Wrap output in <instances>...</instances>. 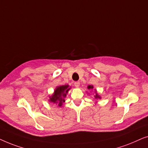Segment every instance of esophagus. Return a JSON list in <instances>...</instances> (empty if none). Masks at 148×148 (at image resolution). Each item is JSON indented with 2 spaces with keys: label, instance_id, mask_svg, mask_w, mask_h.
I'll use <instances>...</instances> for the list:
<instances>
[{
  "label": "esophagus",
  "instance_id": "1",
  "mask_svg": "<svg viewBox=\"0 0 148 148\" xmlns=\"http://www.w3.org/2000/svg\"><path fill=\"white\" fill-rule=\"evenodd\" d=\"M74 85H75V86L76 87V88H79V86H80V83L79 82H75L74 83Z\"/></svg>",
  "mask_w": 148,
  "mask_h": 148
}]
</instances>
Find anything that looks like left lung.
Returning <instances> with one entry per match:
<instances>
[{
    "instance_id": "8db88e82",
    "label": "left lung",
    "mask_w": 148,
    "mask_h": 148,
    "mask_svg": "<svg viewBox=\"0 0 148 148\" xmlns=\"http://www.w3.org/2000/svg\"><path fill=\"white\" fill-rule=\"evenodd\" d=\"M88 89H93V86H88ZM95 98H100V97L98 96L97 94H96V96H95Z\"/></svg>"
}]
</instances>
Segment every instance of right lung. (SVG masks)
<instances>
[{
    "instance_id": "obj_1",
    "label": "right lung",
    "mask_w": 148,
    "mask_h": 148,
    "mask_svg": "<svg viewBox=\"0 0 148 148\" xmlns=\"http://www.w3.org/2000/svg\"><path fill=\"white\" fill-rule=\"evenodd\" d=\"M69 90L70 88H69L67 85L57 87L54 91V94L50 97V101L53 103H56L58 106H61L62 103L64 102V98L66 97V94Z\"/></svg>"
}]
</instances>
